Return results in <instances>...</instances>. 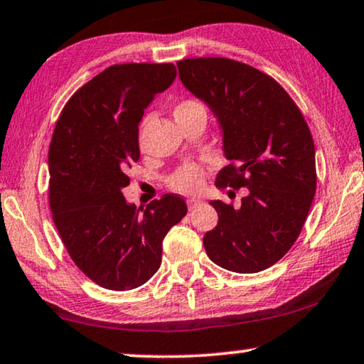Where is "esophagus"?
Here are the masks:
<instances>
[{
  "label": "esophagus",
  "mask_w": 364,
  "mask_h": 364,
  "mask_svg": "<svg viewBox=\"0 0 364 364\" xmlns=\"http://www.w3.org/2000/svg\"><path fill=\"white\" fill-rule=\"evenodd\" d=\"M186 203H188V209H189V210H194V209L198 208V205L203 204V200L196 199V198H189V199L186 200Z\"/></svg>",
  "instance_id": "obj_1"
}]
</instances>
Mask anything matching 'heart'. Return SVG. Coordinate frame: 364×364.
<instances>
[{
    "label": "heart",
    "instance_id": "heart-1",
    "mask_svg": "<svg viewBox=\"0 0 364 364\" xmlns=\"http://www.w3.org/2000/svg\"><path fill=\"white\" fill-rule=\"evenodd\" d=\"M199 109H203V106H200L198 101L183 100L175 106V111H173V114H175V117H176V116H184V114L199 111ZM150 119H151V116H145L142 119V122H140V127H139V142L140 144H142L144 132L149 126ZM204 181H205V171H204V168L198 164L183 165L170 176V186L175 189V191H180L184 194L199 193L204 186Z\"/></svg>",
    "mask_w": 364,
    "mask_h": 364
}]
</instances>
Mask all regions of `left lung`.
I'll return each instance as SVG.
<instances>
[{
	"label": "left lung",
	"mask_w": 364,
	"mask_h": 364,
	"mask_svg": "<svg viewBox=\"0 0 364 364\" xmlns=\"http://www.w3.org/2000/svg\"><path fill=\"white\" fill-rule=\"evenodd\" d=\"M184 88L204 101L222 130L215 186L247 188L240 209L210 200L219 222L204 235L208 257L235 273L279 262L299 237L317 186L316 149L299 107L278 81L220 57L180 60Z\"/></svg>",
	"instance_id": "left-lung-1"
}]
</instances>
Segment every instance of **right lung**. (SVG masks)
<instances>
[{"label": "right lung", "mask_w": 364, "mask_h": 364, "mask_svg": "<svg viewBox=\"0 0 364 364\" xmlns=\"http://www.w3.org/2000/svg\"><path fill=\"white\" fill-rule=\"evenodd\" d=\"M176 78L173 63L112 65L65 105L48 149V203L65 248L96 284L142 286L159 271L161 243L188 213L164 194L144 213L122 188L140 159L139 122L154 97Z\"/></svg>", "instance_id": "obj_1"}]
</instances>
